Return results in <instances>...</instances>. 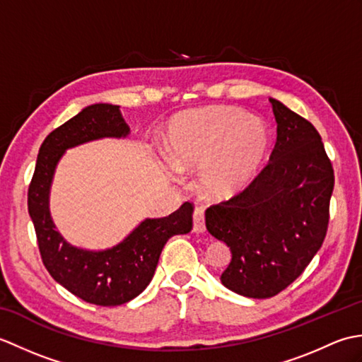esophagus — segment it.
Wrapping results in <instances>:
<instances>
[{"instance_id": "34e87169", "label": "esophagus", "mask_w": 362, "mask_h": 362, "mask_svg": "<svg viewBox=\"0 0 362 362\" xmlns=\"http://www.w3.org/2000/svg\"><path fill=\"white\" fill-rule=\"evenodd\" d=\"M205 213L202 209L196 206L193 213V232L194 233H204L205 232Z\"/></svg>"}]
</instances>
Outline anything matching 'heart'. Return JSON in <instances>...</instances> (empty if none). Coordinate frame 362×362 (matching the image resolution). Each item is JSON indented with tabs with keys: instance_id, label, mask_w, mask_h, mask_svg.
<instances>
[{
	"instance_id": "1",
	"label": "heart",
	"mask_w": 362,
	"mask_h": 362,
	"mask_svg": "<svg viewBox=\"0 0 362 362\" xmlns=\"http://www.w3.org/2000/svg\"><path fill=\"white\" fill-rule=\"evenodd\" d=\"M168 153L180 173L201 168V187L227 196L255 177L264 165L271 132L263 121L232 105H211L175 118L166 136Z\"/></svg>"
}]
</instances>
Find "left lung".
Here are the masks:
<instances>
[{"instance_id":"8db88e82","label":"left lung","mask_w":362,"mask_h":362,"mask_svg":"<svg viewBox=\"0 0 362 362\" xmlns=\"http://www.w3.org/2000/svg\"><path fill=\"white\" fill-rule=\"evenodd\" d=\"M276 143L267 165L240 193L210 205L206 230L232 250L226 288L269 298L298 279L325 240L334 171L308 119L271 99Z\"/></svg>"}]
</instances>
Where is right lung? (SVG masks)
Listing matches in <instances>:
<instances>
[{
  "instance_id": "obj_1",
  "label": "right lung",
  "mask_w": 362,
  "mask_h": 362,
  "mask_svg": "<svg viewBox=\"0 0 362 362\" xmlns=\"http://www.w3.org/2000/svg\"><path fill=\"white\" fill-rule=\"evenodd\" d=\"M129 126L118 105L95 104L83 109L45 138L28 189V210L46 271L64 288L99 306H117L135 298L151 283L166 241L193 228L191 202L160 219H146L124 241L103 252L68 244L52 224L48 194L54 169L65 149L103 136H126Z\"/></svg>"
}]
</instances>
